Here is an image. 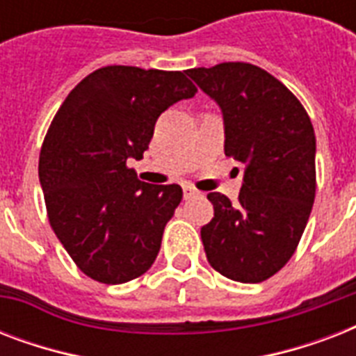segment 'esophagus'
Segmentation results:
<instances>
[{
    "label": "esophagus",
    "instance_id": "34e87169",
    "mask_svg": "<svg viewBox=\"0 0 356 356\" xmlns=\"http://www.w3.org/2000/svg\"><path fill=\"white\" fill-rule=\"evenodd\" d=\"M183 192H184V197H186V200H190V197H194V195L200 194V192H197L194 186H190V184H184Z\"/></svg>",
    "mask_w": 356,
    "mask_h": 356
}]
</instances>
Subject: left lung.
Returning <instances> with one entry per match:
<instances>
[{
	"instance_id": "8db88e82",
	"label": "left lung",
	"mask_w": 356,
	"mask_h": 356,
	"mask_svg": "<svg viewBox=\"0 0 356 356\" xmlns=\"http://www.w3.org/2000/svg\"><path fill=\"white\" fill-rule=\"evenodd\" d=\"M220 105L225 155L242 162L238 200L211 192L201 227L207 259L223 277L262 282L298 248L316 195V136L299 99L266 70L222 63L186 72Z\"/></svg>"
}]
</instances>
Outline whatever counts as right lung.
<instances>
[{
  "label": "right lung",
  "mask_w": 356,
  "mask_h": 356,
  "mask_svg": "<svg viewBox=\"0 0 356 356\" xmlns=\"http://www.w3.org/2000/svg\"><path fill=\"white\" fill-rule=\"evenodd\" d=\"M195 92L184 72L105 66L55 114L38 161L47 218L94 281L122 284L155 262L183 188L138 181L129 162L144 156L156 118Z\"/></svg>",
  "instance_id": "1"
}]
</instances>
